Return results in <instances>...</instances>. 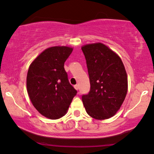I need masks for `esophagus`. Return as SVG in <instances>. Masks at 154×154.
<instances>
[{"instance_id": "esophagus-1", "label": "esophagus", "mask_w": 154, "mask_h": 154, "mask_svg": "<svg viewBox=\"0 0 154 154\" xmlns=\"http://www.w3.org/2000/svg\"><path fill=\"white\" fill-rule=\"evenodd\" d=\"M74 88L76 90H79V85H74Z\"/></svg>"}]
</instances>
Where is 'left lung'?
I'll use <instances>...</instances> for the list:
<instances>
[{"mask_svg":"<svg viewBox=\"0 0 154 154\" xmlns=\"http://www.w3.org/2000/svg\"><path fill=\"white\" fill-rule=\"evenodd\" d=\"M85 55L90 90L82 96L90 116L105 120L113 116L121 108L128 92V75L121 59L102 43L81 47Z\"/></svg>","mask_w":154,"mask_h":154,"instance_id":"1","label":"left lung"}]
</instances>
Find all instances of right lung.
<instances>
[{
    "mask_svg": "<svg viewBox=\"0 0 154 154\" xmlns=\"http://www.w3.org/2000/svg\"><path fill=\"white\" fill-rule=\"evenodd\" d=\"M73 51L68 46H53L43 50L29 66L26 89L35 109L48 119L66 114L77 93L69 83L64 62Z\"/></svg>",
    "mask_w": 154,
    "mask_h": 154,
    "instance_id": "1",
    "label": "right lung"
}]
</instances>
